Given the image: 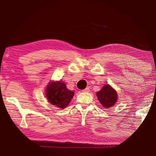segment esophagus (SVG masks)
Listing matches in <instances>:
<instances>
[{"label": "esophagus", "instance_id": "1", "mask_svg": "<svg viewBox=\"0 0 156 156\" xmlns=\"http://www.w3.org/2000/svg\"><path fill=\"white\" fill-rule=\"evenodd\" d=\"M90 91V88L89 87H87L85 89L83 90V92H89Z\"/></svg>", "mask_w": 156, "mask_h": 156}]
</instances>
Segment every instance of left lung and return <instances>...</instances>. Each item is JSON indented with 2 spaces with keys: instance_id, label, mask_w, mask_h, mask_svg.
<instances>
[{
  "instance_id": "left-lung-1",
  "label": "left lung",
  "mask_w": 156,
  "mask_h": 156,
  "mask_svg": "<svg viewBox=\"0 0 156 156\" xmlns=\"http://www.w3.org/2000/svg\"><path fill=\"white\" fill-rule=\"evenodd\" d=\"M97 96L99 102L106 108L114 105L118 99L117 93L109 84H106L101 90L97 93Z\"/></svg>"
}]
</instances>
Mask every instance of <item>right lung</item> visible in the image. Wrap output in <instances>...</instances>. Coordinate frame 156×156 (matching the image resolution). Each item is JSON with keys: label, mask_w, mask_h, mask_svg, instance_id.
<instances>
[{"label": "right lung", "mask_w": 156, "mask_h": 156, "mask_svg": "<svg viewBox=\"0 0 156 156\" xmlns=\"http://www.w3.org/2000/svg\"><path fill=\"white\" fill-rule=\"evenodd\" d=\"M74 92L68 90L62 81L50 82L46 89L48 101L59 108L64 109L71 101Z\"/></svg>", "instance_id": "add662e5"}]
</instances>
